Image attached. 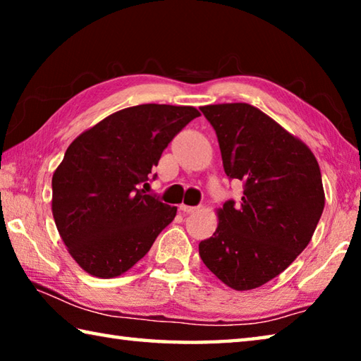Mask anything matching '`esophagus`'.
<instances>
[{
  "label": "esophagus",
  "mask_w": 361,
  "mask_h": 361,
  "mask_svg": "<svg viewBox=\"0 0 361 361\" xmlns=\"http://www.w3.org/2000/svg\"><path fill=\"white\" fill-rule=\"evenodd\" d=\"M180 210H181L183 213H194L195 210H197V207H191V205L181 204V205H180Z\"/></svg>",
  "instance_id": "esophagus-1"
}]
</instances>
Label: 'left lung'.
I'll use <instances>...</instances> for the list:
<instances>
[{
  "mask_svg": "<svg viewBox=\"0 0 361 361\" xmlns=\"http://www.w3.org/2000/svg\"><path fill=\"white\" fill-rule=\"evenodd\" d=\"M216 132L224 172L243 181L239 204L216 210L218 228L199 243L204 264L237 291L277 277L309 245L325 191L309 146L248 103L200 108Z\"/></svg>",
  "mask_w": 361,
  "mask_h": 361,
  "instance_id": "1",
  "label": "left lung"
}]
</instances>
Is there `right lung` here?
I'll return each mask as SVG.
<instances>
[{"instance_id":"1","label":"right lung","mask_w":361,"mask_h":361,"mask_svg":"<svg viewBox=\"0 0 361 361\" xmlns=\"http://www.w3.org/2000/svg\"><path fill=\"white\" fill-rule=\"evenodd\" d=\"M197 116L194 106L146 103L109 114L73 140L52 175V215L82 271L122 276L172 223L176 207L145 194L142 183Z\"/></svg>"}]
</instances>
